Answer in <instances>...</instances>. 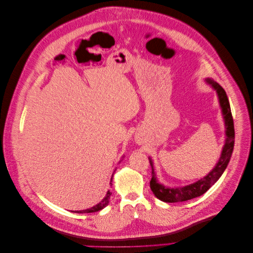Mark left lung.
I'll list each match as a JSON object with an SVG mask.
<instances>
[{
	"mask_svg": "<svg viewBox=\"0 0 253 253\" xmlns=\"http://www.w3.org/2000/svg\"><path fill=\"white\" fill-rule=\"evenodd\" d=\"M207 83L211 84V86L216 90L219 99L220 107L222 109V114L225 123V143L222 148V152L219 158L218 163L216 164L214 169L203 179L198 180L197 182L182 186V187H166L163 184L158 182V179L155 177L154 169H153V163L149 158V163L152 168L151 172V180H150V188L154 196L159 200L166 202V203H178V202H184L191 199H195L205 194V192L220 178L222 173L224 172L225 168L228 165V162L231 160V156L234 150V143H235V128H234V120L232 116L231 106L228 102L226 92L224 89L219 85L218 83L211 79H206Z\"/></svg>",
	"mask_w": 253,
	"mask_h": 253,
	"instance_id": "1",
	"label": "left lung"
}]
</instances>
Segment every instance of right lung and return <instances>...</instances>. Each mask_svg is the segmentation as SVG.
<instances>
[{"label": "right lung", "instance_id": "obj_1", "mask_svg": "<svg viewBox=\"0 0 253 253\" xmlns=\"http://www.w3.org/2000/svg\"><path fill=\"white\" fill-rule=\"evenodd\" d=\"M111 181H112V178H111ZM110 196H111V192L108 190L106 197L102 200V202H100L97 205L86 209V210H81V211H75V213H92V212H98L100 210H102L103 208H105L108 204H109V200H110Z\"/></svg>", "mask_w": 253, "mask_h": 253}]
</instances>
